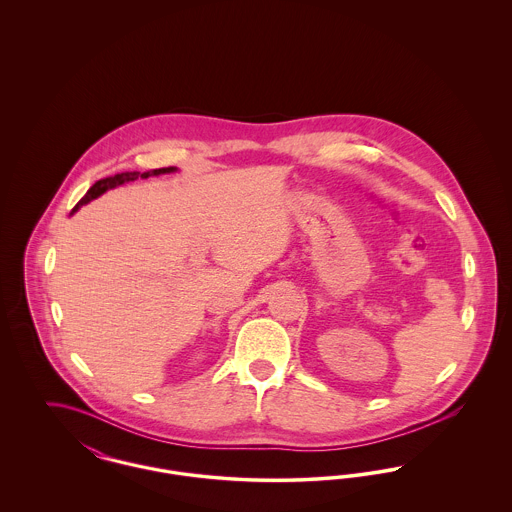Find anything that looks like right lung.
Listing matches in <instances>:
<instances>
[{"instance_id":"1","label":"right lung","mask_w":512,"mask_h":512,"mask_svg":"<svg viewBox=\"0 0 512 512\" xmlns=\"http://www.w3.org/2000/svg\"><path fill=\"white\" fill-rule=\"evenodd\" d=\"M176 171V167H165V169H153V171L147 172H121V174H115V176H109V178H101L98 180L86 195L74 205L73 213H76L82 205H86V203H90L92 199H96L101 194H105L107 190H111V188H117V186H121L124 182H134L136 178H149V176H159V174H167V172Z\"/></svg>"}]
</instances>
